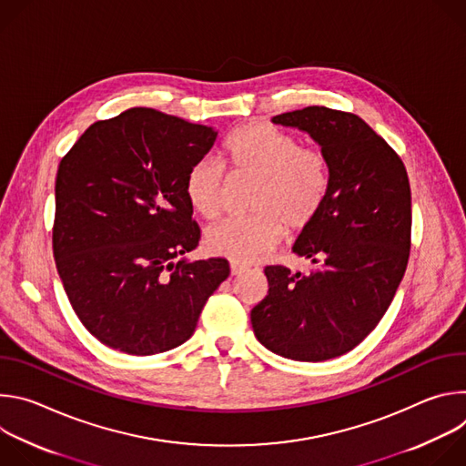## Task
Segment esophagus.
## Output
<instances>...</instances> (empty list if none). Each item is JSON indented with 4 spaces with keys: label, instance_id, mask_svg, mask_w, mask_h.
Returning <instances> with one entry per match:
<instances>
[{
    "label": "esophagus",
    "instance_id": "esophagus-1",
    "mask_svg": "<svg viewBox=\"0 0 466 466\" xmlns=\"http://www.w3.org/2000/svg\"><path fill=\"white\" fill-rule=\"evenodd\" d=\"M245 271H247L245 265H241V263H238V261H230V275H232V277H239V275L245 273Z\"/></svg>",
    "mask_w": 466,
    "mask_h": 466
}]
</instances>
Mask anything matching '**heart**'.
<instances>
[{
	"label": "heart",
	"mask_w": 466,
	"mask_h": 466,
	"mask_svg": "<svg viewBox=\"0 0 466 466\" xmlns=\"http://www.w3.org/2000/svg\"><path fill=\"white\" fill-rule=\"evenodd\" d=\"M236 178L258 182L245 221H227L207 232L208 252L252 263L268 256L284 234L304 232L319 216L329 189V164L322 151L302 147L289 132L269 123H248L225 142ZM189 207L216 221L227 203L225 167L210 158L195 162L186 175Z\"/></svg>",
	"instance_id": "obj_1"
}]
</instances>
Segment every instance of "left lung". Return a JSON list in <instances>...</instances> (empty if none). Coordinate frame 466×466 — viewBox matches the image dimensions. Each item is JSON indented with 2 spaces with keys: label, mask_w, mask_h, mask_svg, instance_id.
Listing matches in <instances>:
<instances>
[{
  "label": "left lung",
  "mask_w": 466,
  "mask_h": 466,
  "mask_svg": "<svg viewBox=\"0 0 466 466\" xmlns=\"http://www.w3.org/2000/svg\"><path fill=\"white\" fill-rule=\"evenodd\" d=\"M320 146L329 189L293 252L308 275L268 265L269 293L250 311L258 341L295 361H324L358 347L390 306L411 248V187L392 147L356 114L306 106L273 117Z\"/></svg>",
  "instance_id": "1"
}]
</instances>
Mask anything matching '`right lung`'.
Returning a JSON list of instances; mask_svg holds the SVG:
<instances>
[{
    "label": "right lung",
    "instance_id": "obj_1",
    "mask_svg": "<svg viewBox=\"0 0 466 466\" xmlns=\"http://www.w3.org/2000/svg\"><path fill=\"white\" fill-rule=\"evenodd\" d=\"M216 138L212 127L138 106L90 125L60 160L53 256L103 345L132 356L182 345L228 279L223 258H180L201 239L186 175Z\"/></svg>",
    "mask_w": 466,
    "mask_h": 466
}]
</instances>
